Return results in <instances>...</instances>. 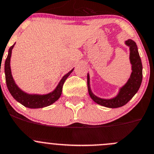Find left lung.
<instances>
[{"mask_svg": "<svg viewBox=\"0 0 154 154\" xmlns=\"http://www.w3.org/2000/svg\"><path fill=\"white\" fill-rule=\"evenodd\" d=\"M125 44L130 48V62L131 64L132 72L128 82L119 90V94L116 97L109 100L102 99L95 96L91 91L90 86V76L87 74V87L88 92L92 100L97 104L107 108H119L125 106L128 103L132 97L138 91L142 82V63L139 55L137 46L135 42L128 39L125 41Z\"/></svg>", "mask_w": 154, "mask_h": 154, "instance_id": "1", "label": "left lung"}]
</instances>
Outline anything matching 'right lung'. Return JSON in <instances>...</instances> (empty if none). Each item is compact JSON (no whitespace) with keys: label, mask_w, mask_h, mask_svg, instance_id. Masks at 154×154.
<instances>
[{"label":"right lung","mask_w":154,"mask_h":154,"mask_svg":"<svg viewBox=\"0 0 154 154\" xmlns=\"http://www.w3.org/2000/svg\"><path fill=\"white\" fill-rule=\"evenodd\" d=\"M14 45H13L12 46L9 48L8 55L5 61V64H4L6 84H7L8 90L11 93V94L12 95V97L17 102L21 103L23 106H26L27 108H30V109H38V108L46 107V106H50L55 101H57L60 98L61 93H62V88L64 81L68 77V76L71 74L74 69H72L63 77V78L59 82V84L57 86V87L51 93L45 95L28 94V93L23 92L17 87L12 77V74H11V64L10 63H11V52H12V49L14 48Z\"/></svg>","instance_id":"right-lung-1"}]
</instances>
